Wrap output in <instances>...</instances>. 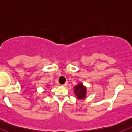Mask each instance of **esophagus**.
<instances>
[{"instance_id": "34e87169", "label": "esophagus", "mask_w": 132, "mask_h": 132, "mask_svg": "<svg viewBox=\"0 0 132 132\" xmlns=\"http://www.w3.org/2000/svg\"><path fill=\"white\" fill-rule=\"evenodd\" d=\"M68 84V82L67 81V82H66V83H65V84H63V85H62V86H64V87H66V86H67Z\"/></svg>"}]
</instances>
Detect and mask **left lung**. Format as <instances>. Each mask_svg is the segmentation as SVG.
Masks as SVG:
<instances>
[{
  "label": "left lung",
  "instance_id": "obj_1",
  "mask_svg": "<svg viewBox=\"0 0 132 132\" xmlns=\"http://www.w3.org/2000/svg\"><path fill=\"white\" fill-rule=\"evenodd\" d=\"M74 92L78 99H84L86 97L87 89L82 83H79L74 87Z\"/></svg>",
  "mask_w": 132,
  "mask_h": 132
}]
</instances>
